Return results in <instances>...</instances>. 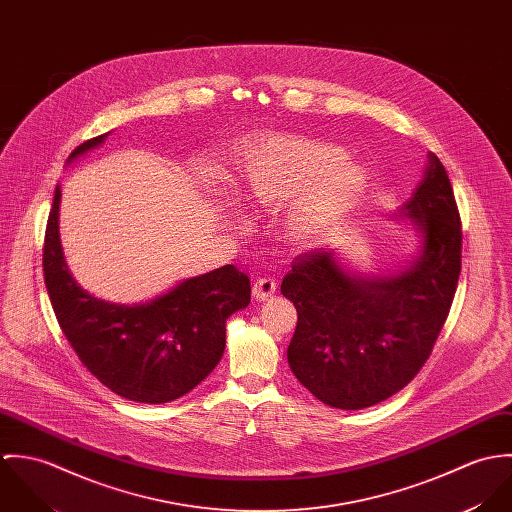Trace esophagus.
I'll return each instance as SVG.
<instances>
[{"label":"esophagus","instance_id":"esophagus-1","mask_svg":"<svg viewBox=\"0 0 512 512\" xmlns=\"http://www.w3.org/2000/svg\"><path fill=\"white\" fill-rule=\"evenodd\" d=\"M276 290H278V284H276V280L272 276L258 278L254 282V286H252V293H254L256 299H268V297H272L276 293Z\"/></svg>","mask_w":512,"mask_h":512}]
</instances>
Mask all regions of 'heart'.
Returning a JSON list of instances; mask_svg holds the SVG:
<instances>
[{
	"mask_svg": "<svg viewBox=\"0 0 512 512\" xmlns=\"http://www.w3.org/2000/svg\"><path fill=\"white\" fill-rule=\"evenodd\" d=\"M343 157V147L307 136L256 142L244 155V197L260 209H280L297 199L286 234L299 244L321 240L351 215L368 187L365 167Z\"/></svg>",
	"mask_w": 512,
	"mask_h": 512,
	"instance_id": "1",
	"label": "heart"
}]
</instances>
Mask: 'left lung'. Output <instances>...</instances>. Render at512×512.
<instances>
[{
  "instance_id": "obj_1",
  "label": "left lung",
  "mask_w": 512,
  "mask_h": 512,
  "mask_svg": "<svg viewBox=\"0 0 512 512\" xmlns=\"http://www.w3.org/2000/svg\"><path fill=\"white\" fill-rule=\"evenodd\" d=\"M422 234L420 256L402 272L366 278L329 248L299 254L282 282L297 309L288 347L295 378L323 404L374 406L402 390L430 359L461 272V220L436 153L402 207Z\"/></svg>"
}]
</instances>
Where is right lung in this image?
Wrapping results in <instances>:
<instances>
[{
    "instance_id": "1",
    "label": "right lung",
    "mask_w": 512,
    "mask_h": 512,
    "mask_svg": "<svg viewBox=\"0 0 512 512\" xmlns=\"http://www.w3.org/2000/svg\"><path fill=\"white\" fill-rule=\"evenodd\" d=\"M86 140L69 161L100 146ZM61 185L55 189L43 246V274L57 321L80 363L126 400L171 402L219 365L226 319L250 303V280L226 264L146 303H110L82 290L65 262L59 236Z\"/></svg>"
}]
</instances>
